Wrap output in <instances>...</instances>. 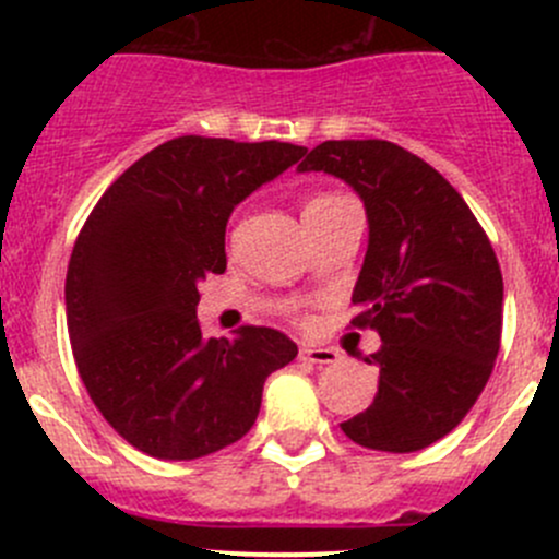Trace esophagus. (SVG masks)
Here are the masks:
<instances>
[{"mask_svg":"<svg viewBox=\"0 0 559 559\" xmlns=\"http://www.w3.org/2000/svg\"><path fill=\"white\" fill-rule=\"evenodd\" d=\"M300 359L302 362L311 365H335L341 359V354L335 348H324V346H302L300 348Z\"/></svg>","mask_w":559,"mask_h":559,"instance_id":"obj_1","label":"esophagus"}]
</instances>
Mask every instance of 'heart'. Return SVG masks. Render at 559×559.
Wrapping results in <instances>:
<instances>
[{"label":"heart","mask_w":559,"mask_h":559,"mask_svg":"<svg viewBox=\"0 0 559 559\" xmlns=\"http://www.w3.org/2000/svg\"><path fill=\"white\" fill-rule=\"evenodd\" d=\"M324 200H335V194H321V197H316V200H311V202H324ZM311 202H308V205H311Z\"/></svg>","instance_id":"b5f03b06"}]
</instances>
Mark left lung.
<instances>
[{"mask_svg": "<svg viewBox=\"0 0 559 559\" xmlns=\"http://www.w3.org/2000/svg\"><path fill=\"white\" fill-rule=\"evenodd\" d=\"M300 173L346 180L368 213L352 326L379 332L370 408L343 421L354 443L419 452L454 430L492 376L503 275L487 233L436 167L389 140H326Z\"/></svg>", "mask_w": 559, "mask_h": 559, "instance_id": "left-lung-1", "label": "left lung"}]
</instances>
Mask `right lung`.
<instances>
[{
	"mask_svg": "<svg viewBox=\"0 0 559 559\" xmlns=\"http://www.w3.org/2000/svg\"><path fill=\"white\" fill-rule=\"evenodd\" d=\"M302 154L183 134L118 175L83 224L64 284L72 354L99 414L140 452L197 460L240 441L267 376L297 357L270 326L202 337L197 286L227 270L235 205Z\"/></svg>",
	"mask_w": 559,
	"mask_h": 559,
	"instance_id": "add662e5",
	"label": "right lung"
}]
</instances>
